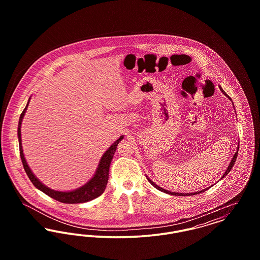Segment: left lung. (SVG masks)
Masks as SVG:
<instances>
[{
  "mask_svg": "<svg viewBox=\"0 0 260 260\" xmlns=\"http://www.w3.org/2000/svg\"><path fill=\"white\" fill-rule=\"evenodd\" d=\"M220 89H221V91H222L223 93L225 94V95H227L226 94V92H224V90H223L221 87H220ZM229 98V96H228ZM238 150H239V147H238ZM237 156H238V151L236 152L235 155H234V157H233V159L231 160V162H230V165L228 166V168H227V170H226V172L224 173L223 174L222 177H224L226 174H228L229 172L232 170V168H233V166H234V164H235L236 160H237ZM149 180V182L152 184V185L154 186L156 189H158V190H160L161 192H165V193H168V194H170V195H174V196H193V195H198L200 193H203V192H205L206 190H208L209 188H207V189H204V190H202V191H199V192H194V193H185V194H183V193H176V192H171V191H168V190H166V189H162L161 187H159V186L157 185V184H155L153 181H151L149 178H147ZM222 179V178H221Z\"/></svg>",
  "mask_w": 260,
  "mask_h": 260,
  "instance_id": "8db88e82",
  "label": "left lung"
}]
</instances>
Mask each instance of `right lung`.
<instances>
[{"instance_id":"add662e5","label":"right lung","mask_w":260,"mask_h":260,"mask_svg":"<svg viewBox=\"0 0 260 260\" xmlns=\"http://www.w3.org/2000/svg\"><path fill=\"white\" fill-rule=\"evenodd\" d=\"M29 103V102H28ZM28 103L24 108V110L21 113L20 118H19V123H18V129H17V136H18V142H19V153H20V158L21 161L23 164L25 172L27 173L29 179L31 182L34 184V186L44 192L46 195L50 196V198L54 199L58 202H61L64 204H79V203H86L88 201H91L93 199L99 197L105 190L107 182H108V173H109V167L111 164L113 155L116 152L117 146L119 142L124 138V136H120V138L115 141L111 145V147L108 149L104 155L102 156L100 162H99L98 171L94 174V176L87 182L86 185L71 191V192H59V191H54L52 189H50L49 187L44 185L42 182L39 181L37 177L31 172L29 169L26 160H25L24 155H23V150H22V145H21V132H20V126H21V122L24 117L25 112L28 107Z\"/></svg>"}]
</instances>
